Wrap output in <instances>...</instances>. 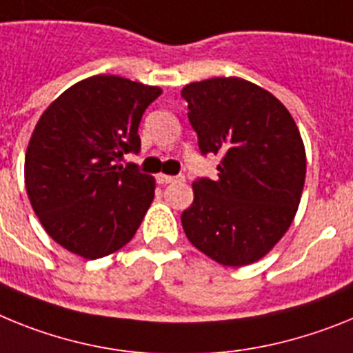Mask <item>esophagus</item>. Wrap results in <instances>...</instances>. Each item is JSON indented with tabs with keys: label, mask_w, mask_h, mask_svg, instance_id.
<instances>
[{
	"label": "esophagus",
	"mask_w": 353,
	"mask_h": 353,
	"mask_svg": "<svg viewBox=\"0 0 353 353\" xmlns=\"http://www.w3.org/2000/svg\"><path fill=\"white\" fill-rule=\"evenodd\" d=\"M185 177L183 176H167V174H158L156 176V181L159 185H168V183H174V181H183Z\"/></svg>",
	"instance_id": "34e87169"
}]
</instances>
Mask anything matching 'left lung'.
<instances>
[{
    "label": "left lung",
    "mask_w": 353,
    "mask_h": 353,
    "mask_svg": "<svg viewBox=\"0 0 353 353\" xmlns=\"http://www.w3.org/2000/svg\"><path fill=\"white\" fill-rule=\"evenodd\" d=\"M181 96L201 152L222 158L216 179L194 181V202L181 214L186 238L220 265H250L274 249L299 210V128L277 97L234 76L195 81Z\"/></svg>",
    "instance_id": "left-lung-1"
}]
</instances>
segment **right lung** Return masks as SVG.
<instances>
[{
	"label": "right lung",
	"instance_id": "add662e5",
	"mask_svg": "<svg viewBox=\"0 0 353 353\" xmlns=\"http://www.w3.org/2000/svg\"><path fill=\"white\" fill-rule=\"evenodd\" d=\"M159 87L92 76L67 88L37 122L24 183L42 228L85 259L122 249L154 199V177L117 159L140 151L139 125Z\"/></svg>",
	"mask_w": 353,
	"mask_h": 353
}]
</instances>
